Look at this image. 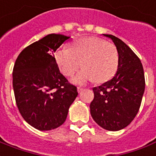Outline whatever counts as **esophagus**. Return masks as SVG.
Returning <instances> with one entry per match:
<instances>
[{
  "instance_id": "34e87169",
  "label": "esophagus",
  "mask_w": 156,
  "mask_h": 156,
  "mask_svg": "<svg viewBox=\"0 0 156 156\" xmlns=\"http://www.w3.org/2000/svg\"><path fill=\"white\" fill-rule=\"evenodd\" d=\"M83 90H84V89H83V88L77 87V91H78V93H81Z\"/></svg>"
}]
</instances>
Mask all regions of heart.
I'll use <instances>...</instances> for the list:
<instances>
[{"label":"heart","mask_w":156,"mask_h":156,"mask_svg":"<svg viewBox=\"0 0 156 156\" xmlns=\"http://www.w3.org/2000/svg\"><path fill=\"white\" fill-rule=\"evenodd\" d=\"M55 59L66 76H72L82 64L84 68L72 81L83 85L94 80L103 83L114 76L119 56L113 44L95 37L75 40L71 48H62L55 52Z\"/></svg>","instance_id":"obj_1"}]
</instances>
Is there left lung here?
Wrapping results in <instances>:
<instances>
[{
  "instance_id": "left-lung-1",
  "label": "left lung",
  "mask_w": 156,
  "mask_h": 156,
  "mask_svg": "<svg viewBox=\"0 0 156 156\" xmlns=\"http://www.w3.org/2000/svg\"><path fill=\"white\" fill-rule=\"evenodd\" d=\"M113 41L119 62L113 79L93 88L90 114L96 123L108 131H119L128 126L137 114L145 91L142 64L134 51L121 39L103 34Z\"/></svg>"
}]
</instances>
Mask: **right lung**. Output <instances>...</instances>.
Segmentation results:
<instances>
[{"label": "right lung", "instance_id": "right-lung-1", "mask_svg": "<svg viewBox=\"0 0 156 156\" xmlns=\"http://www.w3.org/2000/svg\"><path fill=\"white\" fill-rule=\"evenodd\" d=\"M70 37L51 34L21 51L13 69V89L20 113L32 127L49 131L64 123L78 95L61 73L54 52Z\"/></svg>", "mask_w": 156, "mask_h": 156}]
</instances>
